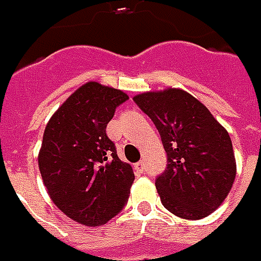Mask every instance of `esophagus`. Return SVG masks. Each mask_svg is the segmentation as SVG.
Segmentation results:
<instances>
[{"label": "esophagus", "instance_id": "1", "mask_svg": "<svg viewBox=\"0 0 261 261\" xmlns=\"http://www.w3.org/2000/svg\"><path fill=\"white\" fill-rule=\"evenodd\" d=\"M134 168H135V171L138 173V174H141V173H144V161H139V163H136L135 166H134Z\"/></svg>", "mask_w": 261, "mask_h": 261}]
</instances>
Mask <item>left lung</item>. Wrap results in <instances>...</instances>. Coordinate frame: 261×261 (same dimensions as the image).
Masks as SVG:
<instances>
[{"label":"left lung","mask_w":261,"mask_h":261,"mask_svg":"<svg viewBox=\"0 0 261 261\" xmlns=\"http://www.w3.org/2000/svg\"><path fill=\"white\" fill-rule=\"evenodd\" d=\"M151 117L167 152L155 187L166 209L183 219H202L225 200L237 174L226 129L197 98L180 88L134 97Z\"/></svg>","instance_id":"8db88e82"}]
</instances>
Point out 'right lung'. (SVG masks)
<instances>
[{
	"label": "right lung",
	"mask_w": 261,
	"mask_h": 261,
	"mask_svg": "<svg viewBox=\"0 0 261 261\" xmlns=\"http://www.w3.org/2000/svg\"><path fill=\"white\" fill-rule=\"evenodd\" d=\"M129 97L90 81L69 95L47 122L39 170L50 199L87 226L110 221L126 205L135 180L106 134L116 107Z\"/></svg>",
	"instance_id": "right-lung-1"
}]
</instances>
